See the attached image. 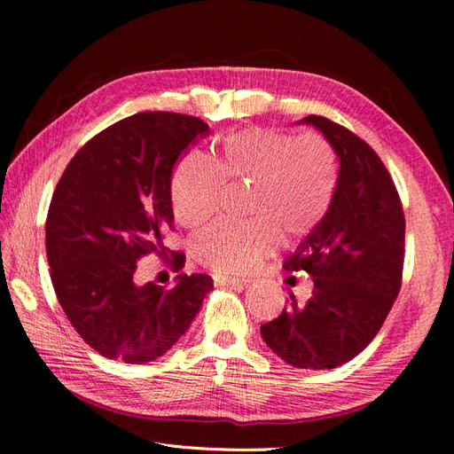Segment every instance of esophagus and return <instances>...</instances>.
Segmentation results:
<instances>
[{
  "label": "esophagus",
  "mask_w": 454,
  "mask_h": 454,
  "mask_svg": "<svg viewBox=\"0 0 454 454\" xmlns=\"http://www.w3.org/2000/svg\"><path fill=\"white\" fill-rule=\"evenodd\" d=\"M214 282L222 286H244L248 280L235 278V277H222V274H219V277H214Z\"/></svg>",
  "instance_id": "34e87169"
}]
</instances>
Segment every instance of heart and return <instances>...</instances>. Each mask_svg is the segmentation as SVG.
<instances>
[{
    "mask_svg": "<svg viewBox=\"0 0 454 454\" xmlns=\"http://www.w3.org/2000/svg\"><path fill=\"white\" fill-rule=\"evenodd\" d=\"M227 177L254 182L248 222H219L197 232L191 254L215 272H246L277 248L278 225L305 235L318 225L335 193V159L318 134L244 129L223 136L219 160L191 151L174 170L170 200L176 222L197 227L219 210Z\"/></svg>",
    "mask_w": 454,
    "mask_h": 454,
    "instance_id": "obj_1",
    "label": "heart"
}]
</instances>
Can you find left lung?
<instances>
[{
    "label": "left lung",
    "mask_w": 454,
    "mask_h": 454,
    "mask_svg": "<svg viewBox=\"0 0 454 454\" xmlns=\"http://www.w3.org/2000/svg\"><path fill=\"white\" fill-rule=\"evenodd\" d=\"M314 125L339 159L335 193L322 222L287 257L286 270H307L314 290L305 305L295 295L261 337L299 369H333L358 356L379 333L400 294L405 215L380 157L348 129L322 115Z\"/></svg>",
    "instance_id": "8db88e82"
}]
</instances>
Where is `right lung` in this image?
Masks as SVG:
<instances>
[{
  "instance_id": "right-lung-1",
  "label": "right lung",
  "mask_w": 454,
  "mask_h": 454,
  "mask_svg": "<svg viewBox=\"0 0 454 454\" xmlns=\"http://www.w3.org/2000/svg\"><path fill=\"white\" fill-rule=\"evenodd\" d=\"M206 134L199 117L130 115L81 147L54 189L45 223L54 294L81 339L107 360H157L212 290L208 274H180L172 287L136 284L142 257L170 252L162 239L174 222L172 172ZM182 257L172 252L176 270Z\"/></svg>"
}]
</instances>
